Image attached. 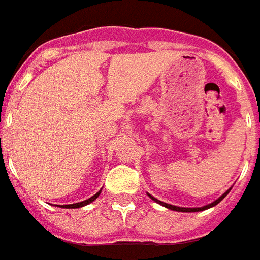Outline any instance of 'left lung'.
<instances>
[{"instance_id": "obj_1", "label": "left lung", "mask_w": 260, "mask_h": 260, "mask_svg": "<svg viewBox=\"0 0 260 260\" xmlns=\"http://www.w3.org/2000/svg\"><path fill=\"white\" fill-rule=\"evenodd\" d=\"M230 190H231V188L228 189L227 192H224L223 194H221V196H220L219 199H217V200H215V201H213V203H211V204H208V205H204V207H199V208H184V207H176V205L168 204V203H164V201L158 200V199H155V197H153V196H151V194H149V193H147V196L150 197V199L153 201H155L157 204L162 205V207H165V208L170 209V211H177V212H200V211H205V209L212 208V207H215V205L219 204L220 201L223 200L224 197L227 196L228 193H230Z\"/></svg>"}]
</instances>
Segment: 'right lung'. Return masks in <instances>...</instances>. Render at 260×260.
Masks as SVG:
<instances>
[{
	"label": "right lung",
	"instance_id": "right-lung-1",
	"mask_svg": "<svg viewBox=\"0 0 260 260\" xmlns=\"http://www.w3.org/2000/svg\"><path fill=\"white\" fill-rule=\"evenodd\" d=\"M102 189L99 190L98 193H95L94 196L90 197V199H87V200L84 201H80V203H75V204H68V205H60V208H82V207H84V205H88L90 203H92V201H95L98 199V196L101 194Z\"/></svg>",
	"mask_w": 260,
	"mask_h": 260
}]
</instances>
